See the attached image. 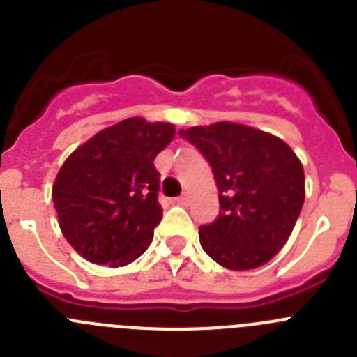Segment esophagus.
I'll list each match as a JSON object with an SVG mask.
<instances>
[{
    "mask_svg": "<svg viewBox=\"0 0 357 357\" xmlns=\"http://www.w3.org/2000/svg\"><path fill=\"white\" fill-rule=\"evenodd\" d=\"M189 200H191V197H189L188 193H184L182 197L176 198V204H178V206H189Z\"/></svg>",
    "mask_w": 357,
    "mask_h": 357,
    "instance_id": "obj_1",
    "label": "esophagus"
}]
</instances>
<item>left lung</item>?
I'll return each mask as SVG.
<instances>
[{"label":"left lung","mask_w":357,"mask_h":357,"mask_svg":"<svg viewBox=\"0 0 357 357\" xmlns=\"http://www.w3.org/2000/svg\"><path fill=\"white\" fill-rule=\"evenodd\" d=\"M181 135L213 168L220 214L200 245L229 270L263 266L284 247L305 197L302 162L282 139L239 123L191 127Z\"/></svg>","instance_id":"8db88e82"}]
</instances>
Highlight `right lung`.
<instances>
[{"label":"right lung","mask_w":357,"mask_h":357,"mask_svg":"<svg viewBox=\"0 0 357 357\" xmlns=\"http://www.w3.org/2000/svg\"><path fill=\"white\" fill-rule=\"evenodd\" d=\"M173 135L172 123L128 118L66 159L52 198L62 234L84 259L125 266L150 247L162 218L153 160Z\"/></svg>","instance_id":"1"}]
</instances>
